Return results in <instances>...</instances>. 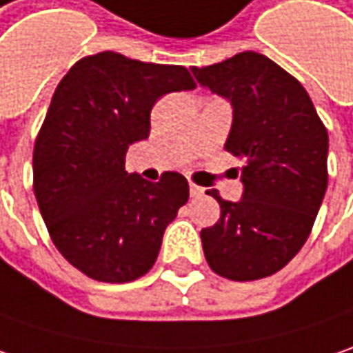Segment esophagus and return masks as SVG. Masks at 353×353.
Returning a JSON list of instances; mask_svg holds the SVG:
<instances>
[{
    "label": "esophagus",
    "mask_w": 353,
    "mask_h": 353,
    "mask_svg": "<svg viewBox=\"0 0 353 353\" xmlns=\"http://www.w3.org/2000/svg\"><path fill=\"white\" fill-rule=\"evenodd\" d=\"M203 188H199V185H195V183H190V193H192V197H199V195H203Z\"/></svg>",
    "instance_id": "1"
}]
</instances>
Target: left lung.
<instances>
[{
	"mask_svg": "<svg viewBox=\"0 0 353 353\" xmlns=\"http://www.w3.org/2000/svg\"><path fill=\"white\" fill-rule=\"evenodd\" d=\"M197 83L231 100L225 150L245 161L243 197L225 201L221 217L201 229L213 272L229 281L274 274L302 249L328 188V130L299 81L254 51L193 67Z\"/></svg>",
	"mask_w": 353,
	"mask_h": 353,
	"instance_id": "left-lung-1",
	"label": "left lung"
}]
</instances>
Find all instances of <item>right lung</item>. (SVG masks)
Returning a JSON list of instances; mask_svg holds the SVG:
<instances>
[{
  "label": "right lung",
  "instance_id": "obj_1",
  "mask_svg": "<svg viewBox=\"0 0 353 353\" xmlns=\"http://www.w3.org/2000/svg\"><path fill=\"white\" fill-rule=\"evenodd\" d=\"M192 88L181 65L112 51L77 61L57 86L35 140L33 192L54 247L86 276L130 283L154 267L190 185L177 172L156 183L128 174L126 152L150 136L156 100Z\"/></svg>",
  "mask_w": 353,
  "mask_h": 353
}]
</instances>
